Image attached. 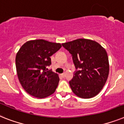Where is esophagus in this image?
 <instances>
[{
	"mask_svg": "<svg viewBox=\"0 0 124 124\" xmlns=\"http://www.w3.org/2000/svg\"><path fill=\"white\" fill-rule=\"evenodd\" d=\"M61 75L62 77H65V73H62V74H61Z\"/></svg>",
	"mask_w": 124,
	"mask_h": 124,
	"instance_id": "esophagus-1",
	"label": "esophagus"
}]
</instances>
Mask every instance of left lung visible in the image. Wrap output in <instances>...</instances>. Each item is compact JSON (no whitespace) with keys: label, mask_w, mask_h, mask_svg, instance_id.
<instances>
[{"label":"left lung","mask_w":124,"mask_h":124,"mask_svg":"<svg viewBox=\"0 0 124 124\" xmlns=\"http://www.w3.org/2000/svg\"><path fill=\"white\" fill-rule=\"evenodd\" d=\"M62 46L72 56L77 70L69 82L75 94L88 99L96 96L105 85L109 74L106 50L94 40L78 39Z\"/></svg>","instance_id":"left-lung-1"}]
</instances>
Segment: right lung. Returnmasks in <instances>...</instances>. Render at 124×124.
I'll list each match as a JSON object with an SVG mask.
<instances>
[{
	"label": "right lung",
	"instance_id": "1",
	"mask_svg": "<svg viewBox=\"0 0 124 124\" xmlns=\"http://www.w3.org/2000/svg\"><path fill=\"white\" fill-rule=\"evenodd\" d=\"M61 47L60 43L39 39L26 42L19 49L16 56V71L19 82L28 94L44 98L54 93L60 78L46 67L51 64L50 57Z\"/></svg>",
	"mask_w": 124,
	"mask_h": 124
}]
</instances>
